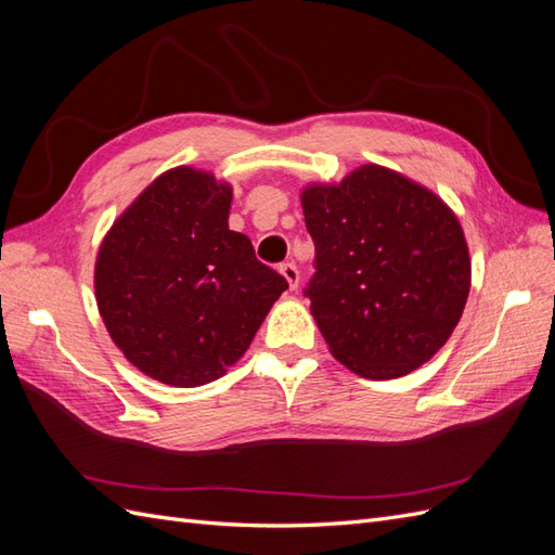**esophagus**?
Here are the masks:
<instances>
[{
	"label": "esophagus",
	"instance_id": "esophagus-1",
	"mask_svg": "<svg viewBox=\"0 0 555 555\" xmlns=\"http://www.w3.org/2000/svg\"><path fill=\"white\" fill-rule=\"evenodd\" d=\"M280 273L284 275V280L289 282V289H298V280H300V273H298L296 263H292V261L282 263V266H280Z\"/></svg>",
	"mask_w": 555,
	"mask_h": 555
}]
</instances>
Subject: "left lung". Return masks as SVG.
<instances>
[{"label": "left lung", "mask_w": 555, "mask_h": 555, "mask_svg": "<svg viewBox=\"0 0 555 555\" xmlns=\"http://www.w3.org/2000/svg\"><path fill=\"white\" fill-rule=\"evenodd\" d=\"M314 241L310 312L331 354L367 379L402 377L449 340L469 294L459 217L424 184L363 164L300 192Z\"/></svg>", "instance_id": "left-lung-1"}]
</instances>
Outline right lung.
<instances>
[{"instance_id":"right-lung-1","label":"right lung","mask_w":555,"mask_h":555,"mask_svg":"<svg viewBox=\"0 0 555 555\" xmlns=\"http://www.w3.org/2000/svg\"><path fill=\"white\" fill-rule=\"evenodd\" d=\"M231 184L176 166L117 217L94 296L111 340L141 373L192 389L236 363L289 287L229 229Z\"/></svg>"}]
</instances>
